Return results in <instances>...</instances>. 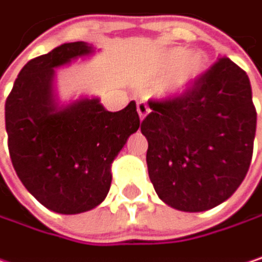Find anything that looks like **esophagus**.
I'll list each match as a JSON object with an SVG mask.
<instances>
[{"mask_svg":"<svg viewBox=\"0 0 262 262\" xmlns=\"http://www.w3.org/2000/svg\"><path fill=\"white\" fill-rule=\"evenodd\" d=\"M137 113H139V117H140V120H145V117L149 114V106H148V103L146 102H139L137 103Z\"/></svg>","mask_w":262,"mask_h":262,"instance_id":"obj_1","label":"esophagus"}]
</instances>
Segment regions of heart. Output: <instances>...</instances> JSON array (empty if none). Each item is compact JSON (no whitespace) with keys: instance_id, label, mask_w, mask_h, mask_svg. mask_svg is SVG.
<instances>
[{"instance_id":"heart-1","label":"heart","mask_w":262,"mask_h":262,"mask_svg":"<svg viewBox=\"0 0 262 262\" xmlns=\"http://www.w3.org/2000/svg\"><path fill=\"white\" fill-rule=\"evenodd\" d=\"M206 68L207 59L203 53H188L183 47H171L160 53L152 74L160 76L169 71L160 88V93L165 97H177L195 85L204 74Z\"/></svg>"}]
</instances>
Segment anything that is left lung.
I'll return each instance as SVG.
<instances>
[{
	"label": "left lung",
	"mask_w": 262,
	"mask_h": 262,
	"mask_svg": "<svg viewBox=\"0 0 262 262\" xmlns=\"http://www.w3.org/2000/svg\"><path fill=\"white\" fill-rule=\"evenodd\" d=\"M142 122L159 198L183 212L212 209L243 183L253 154L256 110L243 68L218 59L185 94L149 100Z\"/></svg>",
	"instance_id": "obj_1"
}]
</instances>
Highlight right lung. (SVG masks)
<instances>
[{
	"label": "right lung",
	"instance_id": "obj_1",
	"mask_svg": "<svg viewBox=\"0 0 262 262\" xmlns=\"http://www.w3.org/2000/svg\"><path fill=\"white\" fill-rule=\"evenodd\" d=\"M94 52L68 42L29 61L6 100L12 165L26 189L58 213L99 206L111 186V163L140 126L136 102L111 113L97 97L56 102L55 68Z\"/></svg>",
	"mask_w": 262,
	"mask_h": 262
}]
</instances>
